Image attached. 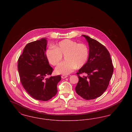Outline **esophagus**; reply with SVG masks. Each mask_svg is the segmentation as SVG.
<instances>
[{
    "mask_svg": "<svg viewBox=\"0 0 132 132\" xmlns=\"http://www.w3.org/2000/svg\"><path fill=\"white\" fill-rule=\"evenodd\" d=\"M68 77V76L67 75H62L61 76V78H62V79H65V78H66L67 77Z\"/></svg>",
    "mask_w": 132,
    "mask_h": 132,
    "instance_id": "esophagus-1",
    "label": "esophagus"
}]
</instances>
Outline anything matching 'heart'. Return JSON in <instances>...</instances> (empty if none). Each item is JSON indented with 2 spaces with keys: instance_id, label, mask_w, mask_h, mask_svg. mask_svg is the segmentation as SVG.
Instances as JSON below:
<instances>
[{
  "instance_id": "1",
  "label": "heart",
  "mask_w": 132,
  "mask_h": 132,
  "mask_svg": "<svg viewBox=\"0 0 132 132\" xmlns=\"http://www.w3.org/2000/svg\"><path fill=\"white\" fill-rule=\"evenodd\" d=\"M65 55L66 61L59 64L55 69L57 74L68 75L77 68L83 67L88 61V50L82 43L69 39L60 42L55 47H51L46 51V56L49 62L57 66Z\"/></svg>"
}]
</instances>
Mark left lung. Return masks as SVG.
<instances>
[{
	"label": "left lung",
	"mask_w": 132,
	"mask_h": 132,
	"mask_svg": "<svg viewBox=\"0 0 132 132\" xmlns=\"http://www.w3.org/2000/svg\"><path fill=\"white\" fill-rule=\"evenodd\" d=\"M89 45V55L86 64L77 74L79 82L76 92L86 100L95 99L106 90L113 73L112 61L106 48L96 40L82 35ZM86 73L87 76L81 77L79 74Z\"/></svg>",
	"instance_id": "1"
}]
</instances>
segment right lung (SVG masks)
<instances>
[{
  "label": "right lung",
  "mask_w": 132,
  "mask_h": 132,
  "mask_svg": "<svg viewBox=\"0 0 132 132\" xmlns=\"http://www.w3.org/2000/svg\"><path fill=\"white\" fill-rule=\"evenodd\" d=\"M45 38L27 44L19 57L18 70L21 82L27 93L38 101H47L57 93V85L60 75L51 76L53 68L50 66L45 53Z\"/></svg>",
  "instance_id": "obj_1"
}]
</instances>
